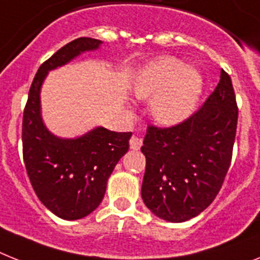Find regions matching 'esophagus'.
I'll list each match as a JSON object with an SVG mask.
<instances>
[{
    "label": "esophagus",
    "instance_id": "34e87169",
    "mask_svg": "<svg viewBox=\"0 0 260 260\" xmlns=\"http://www.w3.org/2000/svg\"><path fill=\"white\" fill-rule=\"evenodd\" d=\"M141 146H142V139H139L138 137L133 135L132 138H130V149L139 150L141 149Z\"/></svg>",
    "mask_w": 260,
    "mask_h": 260
}]
</instances>
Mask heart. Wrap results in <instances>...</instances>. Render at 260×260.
Here are the masks:
<instances>
[{
  "label": "heart",
  "instance_id": "obj_1",
  "mask_svg": "<svg viewBox=\"0 0 260 260\" xmlns=\"http://www.w3.org/2000/svg\"><path fill=\"white\" fill-rule=\"evenodd\" d=\"M135 95L150 100L154 121L175 126L186 121L198 106L203 78L198 70L187 68L174 57H160L146 63L133 85Z\"/></svg>",
  "mask_w": 260,
  "mask_h": 260
}]
</instances>
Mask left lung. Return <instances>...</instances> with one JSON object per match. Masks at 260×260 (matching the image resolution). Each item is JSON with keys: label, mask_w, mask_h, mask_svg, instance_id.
Listing matches in <instances>:
<instances>
[{"label": "left lung", "mask_w": 260, "mask_h": 260, "mask_svg": "<svg viewBox=\"0 0 260 260\" xmlns=\"http://www.w3.org/2000/svg\"><path fill=\"white\" fill-rule=\"evenodd\" d=\"M238 106L224 70L203 106L179 125L147 127L142 199L160 219L186 222L211 205L233 158Z\"/></svg>", "instance_id": "8db88e82"}]
</instances>
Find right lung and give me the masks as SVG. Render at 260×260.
Listing matches in <instances>:
<instances>
[{"instance_id":"add662e5","label":"right lung","mask_w":260,"mask_h":260,"mask_svg":"<svg viewBox=\"0 0 260 260\" xmlns=\"http://www.w3.org/2000/svg\"><path fill=\"white\" fill-rule=\"evenodd\" d=\"M101 44L81 37L55 51L38 69L23 109L22 153L30 183L45 207L66 220L81 219L100 206L107 179L127 153L132 133L96 127L79 138H58L42 122L40 90L49 70Z\"/></svg>"}]
</instances>
